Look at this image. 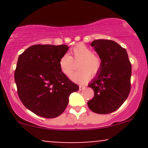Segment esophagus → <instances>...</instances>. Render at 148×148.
Instances as JSON below:
<instances>
[{"instance_id":"obj_1","label":"esophagus","mask_w":148,"mask_h":148,"mask_svg":"<svg viewBox=\"0 0 148 148\" xmlns=\"http://www.w3.org/2000/svg\"><path fill=\"white\" fill-rule=\"evenodd\" d=\"M85 88V86H79V90H82Z\"/></svg>"}]
</instances>
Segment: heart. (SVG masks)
I'll list each match as a JSON object with an SVG mask.
<instances>
[{"label":"heart","instance_id":"obj_1","mask_svg":"<svg viewBox=\"0 0 148 148\" xmlns=\"http://www.w3.org/2000/svg\"><path fill=\"white\" fill-rule=\"evenodd\" d=\"M79 61L77 68L79 69L71 76L73 81L79 84H85L95 76L101 68V58L93 53L90 48L84 44H78L70 51V56L64 54L59 60V67L65 76H70L74 69V62Z\"/></svg>","mask_w":148,"mask_h":148}]
</instances>
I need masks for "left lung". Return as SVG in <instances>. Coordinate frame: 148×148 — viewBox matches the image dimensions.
Segmentation results:
<instances>
[{
	"label": "left lung",
	"mask_w": 148,
	"mask_h": 148,
	"mask_svg": "<svg viewBox=\"0 0 148 148\" xmlns=\"http://www.w3.org/2000/svg\"><path fill=\"white\" fill-rule=\"evenodd\" d=\"M91 46L101 58L102 64L88 85L95 95L88 106L94 113L108 114L118 109L128 97L132 64L125 49L113 40H94Z\"/></svg>",
	"instance_id": "obj_1"
}]
</instances>
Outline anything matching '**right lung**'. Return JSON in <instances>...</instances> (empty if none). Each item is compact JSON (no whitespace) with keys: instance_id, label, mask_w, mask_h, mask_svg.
<instances>
[{"instance_id":"obj_1","label":"right lung","mask_w":148,"mask_h":148,"mask_svg":"<svg viewBox=\"0 0 148 148\" xmlns=\"http://www.w3.org/2000/svg\"><path fill=\"white\" fill-rule=\"evenodd\" d=\"M68 46L36 45L18 56L14 80L23 104L39 116L54 118L62 114L79 86L67 77L59 60Z\"/></svg>"}]
</instances>
